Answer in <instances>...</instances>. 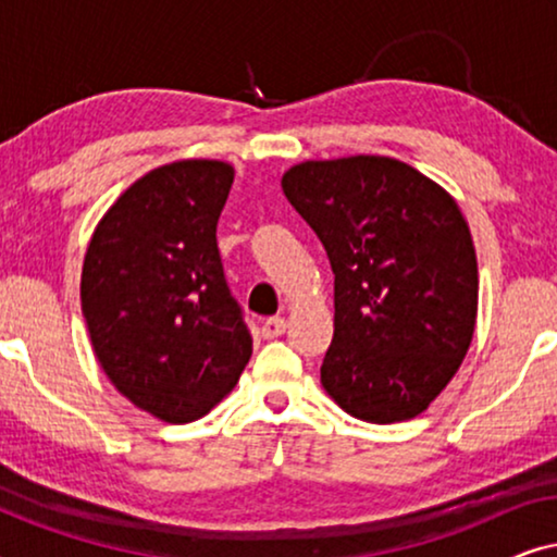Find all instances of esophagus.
I'll use <instances>...</instances> for the list:
<instances>
[{
    "label": "esophagus",
    "instance_id": "1",
    "mask_svg": "<svg viewBox=\"0 0 557 557\" xmlns=\"http://www.w3.org/2000/svg\"><path fill=\"white\" fill-rule=\"evenodd\" d=\"M286 332V319L284 317H271L265 319L263 326H261V334L265 339H276L281 334Z\"/></svg>",
    "mask_w": 557,
    "mask_h": 557
}]
</instances>
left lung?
<instances>
[{
    "label": "left lung",
    "mask_w": 557,
    "mask_h": 557,
    "mask_svg": "<svg viewBox=\"0 0 557 557\" xmlns=\"http://www.w3.org/2000/svg\"><path fill=\"white\" fill-rule=\"evenodd\" d=\"M281 187L334 273L324 391L368 423L423 413L474 337L476 253L459 205L391 157L301 162Z\"/></svg>",
    "instance_id": "8db88e82"
}]
</instances>
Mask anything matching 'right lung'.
<instances>
[{
	"label": "right lung",
	"instance_id": "right-lung-1",
	"mask_svg": "<svg viewBox=\"0 0 557 557\" xmlns=\"http://www.w3.org/2000/svg\"><path fill=\"white\" fill-rule=\"evenodd\" d=\"M233 174L215 159L157 166L111 205L83 261L98 362L121 395L166 423L210 413L253 352L215 238Z\"/></svg>",
	"mask_w": 557,
	"mask_h": 557
}]
</instances>
